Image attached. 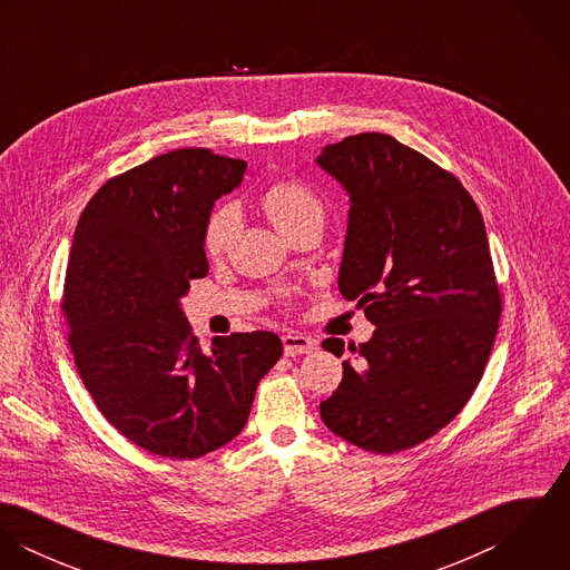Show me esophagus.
Listing matches in <instances>:
<instances>
[{"label":"esophagus","mask_w":570,"mask_h":570,"mask_svg":"<svg viewBox=\"0 0 570 570\" xmlns=\"http://www.w3.org/2000/svg\"><path fill=\"white\" fill-rule=\"evenodd\" d=\"M316 340L309 337V335H303V333H285L283 335V348H285V355L294 357V355H303V353H312L316 348Z\"/></svg>","instance_id":"1"}]
</instances>
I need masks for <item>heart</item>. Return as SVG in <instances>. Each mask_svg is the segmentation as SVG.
Segmentation results:
<instances>
[{
    "label": "heart",
    "instance_id": "b5f03b06",
    "mask_svg": "<svg viewBox=\"0 0 570 570\" xmlns=\"http://www.w3.org/2000/svg\"><path fill=\"white\" fill-rule=\"evenodd\" d=\"M261 206L274 226L285 235L298 224L323 217V202L321 197L298 179H274L261 193ZM239 228V215L235 206L224 204L217 206L202 230V247L208 258H222L235 242Z\"/></svg>",
    "mask_w": 570,
    "mask_h": 570
}]
</instances>
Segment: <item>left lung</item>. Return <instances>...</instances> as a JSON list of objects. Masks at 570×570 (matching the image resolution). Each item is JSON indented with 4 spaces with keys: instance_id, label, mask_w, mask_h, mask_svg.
<instances>
[{
    "instance_id": "8db88e82",
    "label": "left lung",
    "mask_w": 570,
    "mask_h": 570,
    "mask_svg": "<svg viewBox=\"0 0 570 570\" xmlns=\"http://www.w3.org/2000/svg\"><path fill=\"white\" fill-rule=\"evenodd\" d=\"M318 164L348 193L337 276L375 325L348 344L326 428L375 454L434 436L476 391L502 314L483 215L463 184L386 134L328 145ZM342 357L344 342L326 337Z\"/></svg>"
}]
</instances>
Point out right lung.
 <instances>
[{
    "label": "right lung",
    "mask_w": 570,
    "mask_h": 570,
    "mask_svg": "<svg viewBox=\"0 0 570 570\" xmlns=\"http://www.w3.org/2000/svg\"><path fill=\"white\" fill-rule=\"evenodd\" d=\"M244 160L175 149L107 179L87 202L61 312L85 389L131 443L199 459L233 441L261 377L281 360L272 331L215 337L202 351L179 298L208 274L202 230Z\"/></svg>",
    "instance_id": "add662e5"
}]
</instances>
